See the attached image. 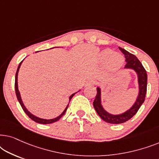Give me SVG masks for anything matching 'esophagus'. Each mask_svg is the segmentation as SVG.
Wrapping results in <instances>:
<instances>
[{
    "instance_id": "34e87169",
    "label": "esophagus",
    "mask_w": 159,
    "mask_h": 159,
    "mask_svg": "<svg viewBox=\"0 0 159 159\" xmlns=\"http://www.w3.org/2000/svg\"><path fill=\"white\" fill-rule=\"evenodd\" d=\"M95 81L93 80H88V82H87L86 83V86H88V85H92V84H95Z\"/></svg>"
}]
</instances>
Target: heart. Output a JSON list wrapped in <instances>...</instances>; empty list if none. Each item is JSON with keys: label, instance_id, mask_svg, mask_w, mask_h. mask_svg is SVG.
<instances>
[{"label": "heart", "instance_id": "1", "mask_svg": "<svg viewBox=\"0 0 159 159\" xmlns=\"http://www.w3.org/2000/svg\"><path fill=\"white\" fill-rule=\"evenodd\" d=\"M101 57L103 61H108V68L111 70L119 69L123 64L124 58L119 54H114L111 50H106L101 53Z\"/></svg>", "mask_w": 159, "mask_h": 159}]
</instances>
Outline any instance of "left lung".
Masks as SVG:
<instances>
[{
  "instance_id": "obj_1",
  "label": "left lung",
  "mask_w": 159,
  "mask_h": 159,
  "mask_svg": "<svg viewBox=\"0 0 159 159\" xmlns=\"http://www.w3.org/2000/svg\"><path fill=\"white\" fill-rule=\"evenodd\" d=\"M119 48L122 52L126 58L125 61L127 63H126L125 68L133 69L137 73L138 78L139 93L135 103L133 104V106L129 110L121 114L114 115L109 114L102 106L101 88H97V94L94 101H93V106H94L98 116L103 121L110 124H121L126 122V121L131 119L134 115L136 114L139 108L142 106V104L145 101V95H146L147 92V73L145 68L141 64V62L133 54L130 53L129 52L121 48Z\"/></svg>"
}]
</instances>
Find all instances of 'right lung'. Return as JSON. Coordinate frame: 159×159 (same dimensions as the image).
Masks as SVG:
<instances>
[{"instance_id":"1","label":"right lung","mask_w":159,"mask_h":159,"mask_svg":"<svg viewBox=\"0 0 159 159\" xmlns=\"http://www.w3.org/2000/svg\"><path fill=\"white\" fill-rule=\"evenodd\" d=\"M22 61H21L20 62V64H19V66H18V69H17L16 73V77H15V91H16V95L17 99H18L19 103H20V105H21V108H22V109L24 110V111L25 112V114H27V116H29L30 118L32 119V120H33V121H35V122L39 123V124H43V125H47V124H51V123L56 122V121H57L58 120H59V119H60L61 118V117L64 115L65 112H66V109H67V108H68L69 104H68V105H67L66 108H65L64 111L62 112L61 114L59 115V116L56 117V118H54V119H44L39 118V117L34 116V115L31 114V113H30V112L29 111H28V110L27 109V108H26L25 105H24L23 102H22V101H21V98L20 93H19V89H18V82H17V80H18V73H19V68H20L21 64V63H22ZM75 93H73V94L71 95L70 97H69V102H70L71 99L72 98V97L74 96V95H75Z\"/></svg>"}]
</instances>
